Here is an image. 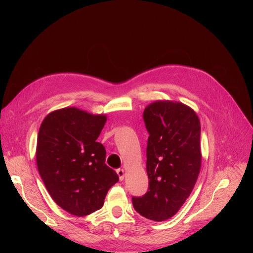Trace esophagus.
Returning <instances> with one entry per match:
<instances>
[{
    "mask_svg": "<svg viewBox=\"0 0 253 253\" xmlns=\"http://www.w3.org/2000/svg\"><path fill=\"white\" fill-rule=\"evenodd\" d=\"M116 172H117V174L119 176V179L120 180H124V178H125V170L124 169H118Z\"/></svg>",
    "mask_w": 253,
    "mask_h": 253,
    "instance_id": "obj_1",
    "label": "esophagus"
}]
</instances>
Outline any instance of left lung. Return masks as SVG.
<instances>
[{"label": "left lung", "instance_id": "obj_1", "mask_svg": "<svg viewBox=\"0 0 253 253\" xmlns=\"http://www.w3.org/2000/svg\"><path fill=\"white\" fill-rule=\"evenodd\" d=\"M148 129V192L132 197L140 215L163 221L178 212L201 171V122L188 105L155 101L143 112Z\"/></svg>", "mask_w": 253, "mask_h": 253}]
</instances>
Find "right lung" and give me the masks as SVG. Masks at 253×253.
Segmentation results:
<instances>
[{"label": "right lung", "instance_id": "add662e5", "mask_svg": "<svg viewBox=\"0 0 253 253\" xmlns=\"http://www.w3.org/2000/svg\"><path fill=\"white\" fill-rule=\"evenodd\" d=\"M105 122V115L64 108L49 113L38 134L41 178L55 203L76 216L101 209L109 189L119 180L105 165L104 147L96 141Z\"/></svg>", "mask_w": 253, "mask_h": 253}]
</instances>
